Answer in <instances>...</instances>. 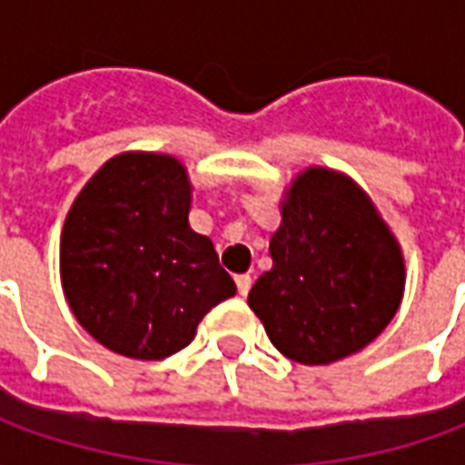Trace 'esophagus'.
Here are the masks:
<instances>
[{
    "label": "esophagus",
    "instance_id": "34e87169",
    "mask_svg": "<svg viewBox=\"0 0 465 465\" xmlns=\"http://www.w3.org/2000/svg\"><path fill=\"white\" fill-rule=\"evenodd\" d=\"M235 283H238L240 296H248V291H251V286H252V278L248 273L235 275Z\"/></svg>",
    "mask_w": 465,
    "mask_h": 465
}]
</instances>
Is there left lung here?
<instances>
[{"label":"left lung","instance_id":"obj_1","mask_svg":"<svg viewBox=\"0 0 465 465\" xmlns=\"http://www.w3.org/2000/svg\"><path fill=\"white\" fill-rule=\"evenodd\" d=\"M281 214L273 268L255 281L248 303L288 360H344L398 312L405 288L398 240L351 179L322 166L293 182Z\"/></svg>","mask_w":465,"mask_h":465}]
</instances>
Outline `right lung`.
<instances>
[{
	"instance_id": "obj_1",
	"label": "right lung",
	"mask_w": 465,
	"mask_h": 465,
	"mask_svg": "<svg viewBox=\"0 0 465 465\" xmlns=\"http://www.w3.org/2000/svg\"><path fill=\"white\" fill-rule=\"evenodd\" d=\"M187 214V172L166 153L114 156L73 202L60 240L63 291L83 329L111 351L164 360L235 296L213 240Z\"/></svg>"
}]
</instances>
